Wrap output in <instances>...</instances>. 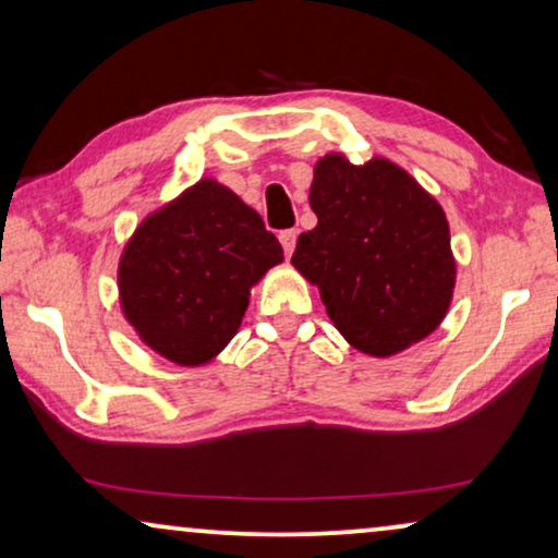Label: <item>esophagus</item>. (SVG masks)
Segmentation results:
<instances>
[{
    "mask_svg": "<svg viewBox=\"0 0 558 558\" xmlns=\"http://www.w3.org/2000/svg\"><path fill=\"white\" fill-rule=\"evenodd\" d=\"M296 235H300V231H296V228H289V231H281V233H279V241H281V246H284V254H287V256L294 254Z\"/></svg>",
    "mask_w": 558,
    "mask_h": 558,
    "instance_id": "34e87169",
    "label": "esophagus"
}]
</instances>
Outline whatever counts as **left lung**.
<instances>
[{"mask_svg":"<svg viewBox=\"0 0 558 558\" xmlns=\"http://www.w3.org/2000/svg\"><path fill=\"white\" fill-rule=\"evenodd\" d=\"M294 269L355 350L401 353L429 338L452 304L457 264L441 205L391 159L353 165L330 151L315 165Z\"/></svg>","mask_w":558,"mask_h":558,"instance_id":"8db88e82","label":"left lung"}]
</instances>
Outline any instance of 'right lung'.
Returning a JSON list of instances; mask_svg holds the SVG:
<instances>
[{
  "label": "right lung",
  "instance_id": "add662e5",
  "mask_svg": "<svg viewBox=\"0 0 558 558\" xmlns=\"http://www.w3.org/2000/svg\"><path fill=\"white\" fill-rule=\"evenodd\" d=\"M284 262L277 235L233 190L205 178L151 213L119 262V302L144 345L195 368L239 332L251 287Z\"/></svg>",
  "mask_w": 558,
  "mask_h": 558
}]
</instances>
